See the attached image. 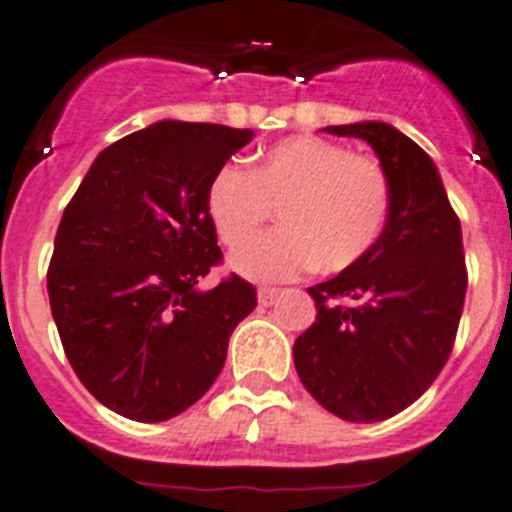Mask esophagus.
I'll use <instances>...</instances> for the list:
<instances>
[{
  "instance_id": "34e87169",
  "label": "esophagus",
  "mask_w": 512,
  "mask_h": 512,
  "mask_svg": "<svg viewBox=\"0 0 512 512\" xmlns=\"http://www.w3.org/2000/svg\"><path fill=\"white\" fill-rule=\"evenodd\" d=\"M278 294H281V291H278V289H270V286H263V289L257 291V302L263 304V307H270V304H273L278 299Z\"/></svg>"
}]
</instances>
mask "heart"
<instances>
[{"instance_id":"b5f03b06","label":"heart","mask_w":512,"mask_h":512,"mask_svg":"<svg viewBox=\"0 0 512 512\" xmlns=\"http://www.w3.org/2000/svg\"><path fill=\"white\" fill-rule=\"evenodd\" d=\"M279 210L282 229L254 231ZM205 210L231 268L249 281H291L312 265L349 268L380 242L390 216V179L377 158L315 135L281 140L244 171L221 166L210 176Z\"/></svg>"}]
</instances>
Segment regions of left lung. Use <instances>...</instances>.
<instances>
[{
	"instance_id": "8db88e82",
	"label": "left lung",
	"mask_w": 512,
	"mask_h": 512,
	"mask_svg": "<svg viewBox=\"0 0 512 512\" xmlns=\"http://www.w3.org/2000/svg\"><path fill=\"white\" fill-rule=\"evenodd\" d=\"M372 145L390 179L380 242L336 278L312 286L317 317L294 343L299 380L346 422H382L437 380L453 351L466 255L432 158L385 122L325 127Z\"/></svg>"
}]
</instances>
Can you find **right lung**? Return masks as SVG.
I'll list each match as a JSON object with an SVG mask.
<instances>
[{
    "label": "right lung",
    "instance_id": "right-lung-1",
    "mask_svg": "<svg viewBox=\"0 0 512 512\" xmlns=\"http://www.w3.org/2000/svg\"><path fill=\"white\" fill-rule=\"evenodd\" d=\"M252 140L223 124L156 122L98 153L64 208L46 289L64 354L90 395L135 422H166L221 375L255 286L221 263L210 176Z\"/></svg>",
    "mask_w": 512,
    "mask_h": 512
}]
</instances>
